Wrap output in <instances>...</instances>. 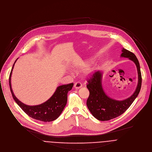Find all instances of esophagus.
Instances as JSON below:
<instances>
[{
  "mask_svg": "<svg viewBox=\"0 0 152 152\" xmlns=\"http://www.w3.org/2000/svg\"><path fill=\"white\" fill-rule=\"evenodd\" d=\"M81 87H82V84H81V83H80V82H77V83H75L74 84V87H75V88H81Z\"/></svg>",
  "mask_w": 152,
  "mask_h": 152,
  "instance_id": "34e87169",
  "label": "esophagus"
}]
</instances>
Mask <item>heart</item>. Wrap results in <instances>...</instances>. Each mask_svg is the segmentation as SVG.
Here are the masks:
<instances>
[{"label": "heart", "instance_id": "heart-1", "mask_svg": "<svg viewBox=\"0 0 152 152\" xmlns=\"http://www.w3.org/2000/svg\"><path fill=\"white\" fill-rule=\"evenodd\" d=\"M86 66V64H81L80 65H78L77 66L78 68H83ZM96 71V68L95 66H89L87 67V68L85 69L84 74L86 76H90L92 75V74H94L95 73V72Z\"/></svg>", "mask_w": 152, "mask_h": 152}]
</instances>
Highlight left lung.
Listing matches in <instances>:
<instances>
[{
	"label": "left lung",
	"instance_id": "1",
	"mask_svg": "<svg viewBox=\"0 0 152 152\" xmlns=\"http://www.w3.org/2000/svg\"><path fill=\"white\" fill-rule=\"evenodd\" d=\"M120 57L128 58L136 65L138 72V83L135 92L126 99L117 100L110 97L102 87L103 71H98L88 81L87 88L90 95L87 100V106L90 113L98 120L107 121L122 115L138 96L141 87V74L138 60L132 52L123 48Z\"/></svg>",
	"mask_w": 152,
	"mask_h": 152
}]
</instances>
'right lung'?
<instances>
[{
  "mask_svg": "<svg viewBox=\"0 0 152 152\" xmlns=\"http://www.w3.org/2000/svg\"><path fill=\"white\" fill-rule=\"evenodd\" d=\"M17 59L13 65L9 78L10 90L14 100L25 113L34 119L44 122H51L57 119L61 114L66 105L68 93L72 89L74 84L71 83L67 85L58 86L53 95L42 104L37 105H27L21 102L15 96L12 89L11 75L14 65Z\"/></svg>",
  "mask_w": 152,
  "mask_h": 152,
  "instance_id": "right-lung-1",
  "label": "right lung"
}]
</instances>
